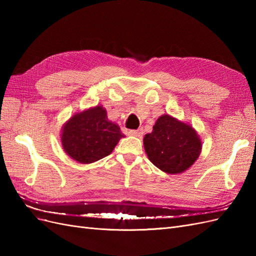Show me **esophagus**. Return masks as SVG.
<instances>
[{"label":"esophagus","instance_id":"obj_1","mask_svg":"<svg viewBox=\"0 0 256 256\" xmlns=\"http://www.w3.org/2000/svg\"><path fill=\"white\" fill-rule=\"evenodd\" d=\"M129 136H141L143 134V130L142 129H138V130H129L128 131Z\"/></svg>","mask_w":256,"mask_h":256}]
</instances>
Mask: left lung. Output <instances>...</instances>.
Instances as JSON below:
<instances>
[{"instance_id":"8db88e82","label":"left lung","mask_w":256,"mask_h":256,"mask_svg":"<svg viewBox=\"0 0 256 256\" xmlns=\"http://www.w3.org/2000/svg\"><path fill=\"white\" fill-rule=\"evenodd\" d=\"M143 142L152 164L168 174H178L189 168L202 150L194 129L168 114L160 116Z\"/></svg>"}]
</instances>
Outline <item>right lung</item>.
Segmentation results:
<instances>
[{
  "label": "right lung",
  "mask_w": 256,
  "mask_h": 256,
  "mask_svg": "<svg viewBox=\"0 0 256 256\" xmlns=\"http://www.w3.org/2000/svg\"><path fill=\"white\" fill-rule=\"evenodd\" d=\"M120 127L106 118L97 106L74 115L63 127L62 144L67 154L80 164H92L112 152L120 138Z\"/></svg>",
  "instance_id": "obj_1"
}]
</instances>
